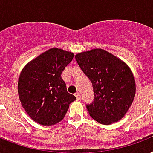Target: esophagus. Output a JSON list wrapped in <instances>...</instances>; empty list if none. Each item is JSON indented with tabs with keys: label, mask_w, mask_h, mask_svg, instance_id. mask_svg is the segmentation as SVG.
<instances>
[{
	"label": "esophagus",
	"mask_w": 153,
	"mask_h": 153,
	"mask_svg": "<svg viewBox=\"0 0 153 153\" xmlns=\"http://www.w3.org/2000/svg\"><path fill=\"white\" fill-rule=\"evenodd\" d=\"M75 96H76V99L77 100H80V93H75Z\"/></svg>",
	"instance_id": "34e87169"
}]
</instances>
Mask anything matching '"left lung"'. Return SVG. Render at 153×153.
Segmentation results:
<instances>
[{"mask_svg": "<svg viewBox=\"0 0 153 153\" xmlns=\"http://www.w3.org/2000/svg\"><path fill=\"white\" fill-rule=\"evenodd\" d=\"M75 58L93 84L94 100L86 105L91 117L102 125L119 121L129 109L136 94L129 67L101 48L78 53Z\"/></svg>", "mask_w": 153, "mask_h": 153, "instance_id": "obj_1", "label": "left lung"}]
</instances>
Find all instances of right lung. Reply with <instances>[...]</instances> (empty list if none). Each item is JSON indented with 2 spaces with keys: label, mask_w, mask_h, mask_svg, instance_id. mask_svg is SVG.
Returning a JSON list of instances; mask_svg holds the SVG:
<instances>
[{
  "label": "right lung",
  "mask_w": 153,
  "mask_h": 153,
  "mask_svg": "<svg viewBox=\"0 0 153 153\" xmlns=\"http://www.w3.org/2000/svg\"><path fill=\"white\" fill-rule=\"evenodd\" d=\"M73 53L53 48L26 65L18 80V95L27 114L41 125L62 120L76 99L67 92L61 73L73 58Z\"/></svg>",
  "instance_id": "obj_1"
}]
</instances>
